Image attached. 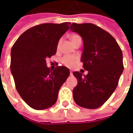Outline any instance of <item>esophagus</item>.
<instances>
[{
    "label": "esophagus",
    "mask_w": 133,
    "mask_h": 133,
    "mask_svg": "<svg viewBox=\"0 0 133 133\" xmlns=\"http://www.w3.org/2000/svg\"><path fill=\"white\" fill-rule=\"evenodd\" d=\"M70 75H72V71H70Z\"/></svg>",
    "instance_id": "obj_1"
}]
</instances>
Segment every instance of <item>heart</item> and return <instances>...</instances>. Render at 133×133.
<instances>
[{"mask_svg":"<svg viewBox=\"0 0 133 133\" xmlns=\"http://www.w3.org/2000/svg\"><path fill=\"white\" fill-rule=\"evenodd\" d=\"M70 38L71 41H72V43H73V45L76 44V43L78 42H81V36L77 34H71L70 36ZM61 39H60L59 41H58V45H57L58 48H59V46H60L61 45ZM77 61H78V58H77V56L66 55V56H64L63 57L61 58V62L64 65H65V66L71 68V67H72L73 65L77 63Z\"/></svg>","mask_w":133,"mask_h":133,"instance_id":"1","label":"heart"}]
</instances>
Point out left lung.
Returning <instances> with one entry per match:
<instances>
[{
	"label": "left lung",
	"mask_w": 133,
	"mask_h": 133,
	"mask_svg": "<svg viewBox=\"0 0 133 133\" xmlns=\"http://www.w3.org/2000/svg\"><path fill=\"white\" fill-rule=\"evenodd\" d=\"M72 32L80 35L83 42L81 61L87 75L79 72L73 89V99L77 105L96 109L103 105L115 90L124 70L123 54L113 36L92 23H72Z\"/></svg>",
	"instance_id": "left-lung-1"
}]
</instances>
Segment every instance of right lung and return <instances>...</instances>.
Listing matches in <instances>:
<instances>
[{"mask_svg": "<svg viewBox=\"0 0 133 133\" xmlns=\"http://www.w3.org/2000/svg\"><path fill=\"white\" fill-rule=\"evenodd\" d=\"M70 23L34 26L18 37L11 50V75L18 92L29 106L44 110L56 102L58 91L70 75L65 66L50 71L46 58L56 52Z\"/></svg>", "mask_w": 133, "mask_h": 133, "instance_id": "1", "label": "right lung"}]
</instances>
